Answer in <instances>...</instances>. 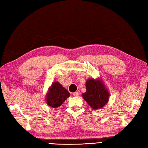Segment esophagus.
Here are the masks:
<instances>
[{
	"instance_id": "esophagus-1",
	"label": "esophagus",
	"mask_w": 148,
	"mask_h": 148,
	"mask_svg": "<svg viewBox=\"0 0 148 148\" xmlns=\"http://www.w3.org/2000/svg\"><path fill=\"white\" fill-rule=\"evenodd\" d=\"M73 96H75V97H78V96H79V92H78V91H76V92H75V93H73Z\"/></svg>"
}]
</instances>
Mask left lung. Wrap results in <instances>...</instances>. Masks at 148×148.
<instances>
[{
	"instance_id": "1",
	"label": "left lung",
	"mask_w": 148,
	"mask_h": 148,
	"mask_svg": "<svg viewBox=\"0 0 148 148\" xmlns=\"http://www.w3.org/2000/svg\"><path fill=\"white\" fill-rule=\"evenodd\" d=\"M86 91L82 94V97L94 110L102 108L108 102L110 95L100 80L88 79L86 83Z\"/></svg>"
}]
</instances>
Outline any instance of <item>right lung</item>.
I'll use <instances>...</instances> for the list:
<instances>
[{
	"instance_id": "1",
	"label": "right lung",
	"mask_w": 148,
	"mask_h": 148,
	"mask_svg": "<svg viewBox=\"0 0 148 148\" xmlns=\"http://www.w3.org/2000/svg\"><path fill=\"white\" fill-rule=\"evenodd\" d=\"M68 90L58 82H54L50 87L46 95V103L50 107L56 108L60 106L64 100L69 97Z\"/></svg>"
}]
</instances>
